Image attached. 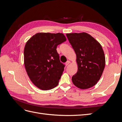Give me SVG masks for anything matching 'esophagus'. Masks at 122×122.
Here are the masks:
<instances>
[{"label": "esophagus", "instance_id": "1", "mask_svg": "<svg viewBox=\"0 0 122 122\" xmlns=\"http://www.w3.org/2000/svg\"><path fill=\"white\" fill-rule=\"evenodd\" d=\"M70 63H71V62H70V61H67V62H66V66H68Z\"/></svg>", "mask_w": 122, "mask_h": 122}]
</instances>
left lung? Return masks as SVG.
Wrapping results in <instances>:
<instances>
[{
	"label": "left lung",
	"mask_w": 122,
	"mask_h": 122,
	"mask_svg": "<svg viewBox=\"0 0 122 122\" xmlns=\"http://www.w3.org/2000/svg\"><path fill=\"white\" fill-rule=\"evenodd\" d=\"M76 54L77 73L72 77L73 83L80 89L93 87L100 79L105 66L102 47L86 32L66 34Z\"/></svg>",
	"instance_id": "left-lung-1"
}]
</instances>
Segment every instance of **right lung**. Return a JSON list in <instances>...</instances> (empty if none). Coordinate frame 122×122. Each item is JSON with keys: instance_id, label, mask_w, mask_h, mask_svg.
Returning <instances> with one entry per match:
<instances>
[{"instance_id": "1", "label": "right lung", "mask_w": 122, "mask_h": 122, "mask_svg": "<svg viewBox=\"0 0 122 122\" xmlns=\"http://www.w3.org/2000/svg\"><path fill=\"white\" fill-rule=\"evenodd\" d=\"M67 40L61 33L39 32L25 44L24 63L31 82L42 90L56 86L64 70L56 51L57 45Z\"/></svg>"}]
</instances>
